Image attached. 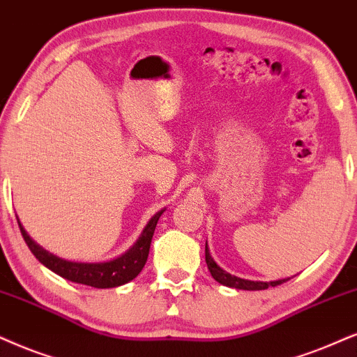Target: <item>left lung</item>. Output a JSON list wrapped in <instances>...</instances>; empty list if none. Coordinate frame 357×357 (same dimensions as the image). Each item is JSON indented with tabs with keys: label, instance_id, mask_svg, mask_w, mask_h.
Returning <instances> with one entry per match:
<instances>
[{
	"label": "left lung",
	"instance_id": "8db88e82",
	"mask_svg": "<svg viewBox=\"0 0 357 357\" xmlns=\"http://www.w3.org/2000/svg\"><path fill=\"white\" fill-rule=\"evenodd\" d=\"M206 264L212 275V278H214L215 282H219L220 285L237 288V290H267L268 287L282 285V283H285L290 280V278H283V280H277V282H252V280H243V278L234 277V275L224 272V270L220 268L214 260H212L209 249H207V242H206Z\"/></svg>",
	"mask_w": 357,
	"mask_h": 357
}]
</instances>
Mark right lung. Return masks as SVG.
Instances as JSON below:
<instances>
[{"label": "right lung", "mask_w": 357, "mask_h": 357, "mask_svg": "<svg viewBox=\"0 0 357 357\" xmlns=\"http://www.w3.org/2000/svg\"><path fill=\"white\" fill-rule=\"evenodd\" d=\"M161 214H163V211L153 215L132 249L125 252L119 259L103 261V264H77V261H67L59 259V257L40 249L38 243L26 234L22 225L20 224V220H17V225H20L22 238L28 243L33 255L40 264L46 265L49 270H52L54 273L61 275L62 278L70 280L74 283H80V285L93 288H114L128 283L130 280L137 277L143 270V267H145L148 254H150L153 234H155V227Z\"/></svg>", "instance_id": "obj_1"}]
</instances>
